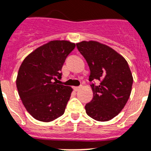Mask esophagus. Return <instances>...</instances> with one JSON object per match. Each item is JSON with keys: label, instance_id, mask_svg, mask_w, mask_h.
Listing matches in <instances>:
<instances>
[{"label": "esophagus", "instance_id": "1", "mask_svg": "<svg viewBox=\"0 0 151 151\" xmlns=\"http://www.w3.org/2000/svg\"><path fill=\"white\" fill-rule=\"evenodd\" d=\"M81 86H80V87H73V90H74V91H79V90L81 89Z\"/></svg>", "mask_w": 151, "mask_h": 151}]
</instances>
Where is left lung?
<instances>
[{
  "label": "left lung",
  "mask_w": 151,
  "mask_h": 151,
  "mask_svg": "<svg viewBox=\"0 0 151 151\" xmlns=\"http://www.w3.org/2000/svg\"><path fill=\"white\" fill-rule=\"evenodd\" d=\"M77 47L89 66V81L100 82L91 85L93 97L86 104V113L96 121L111 120L122 111L131 93L133 77L128 64L114 49L97 41H82Z\"/></svg>",
  "instance_id": "obj_1"
}]
</instances>
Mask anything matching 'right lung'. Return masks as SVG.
Returning <instances> with one entry per match:
<instances>
[{
    "label": "right lung",
    "instance_id": "1",
    "mask_svg": "<svg viewBox=\"0 0 151 151\" xmlns=\"http://www.w3.org/2000/svg\"><path fill=\"white\" fill-rule=\"evenodd\" d=\"M75 44L52 40L37 48L25 58L17 73V88L27 111L43 122H50L64 114L73 91L58 84L61 69Z\"/></svg>",
    "mask_w": 151,
    "mask_h": 151
}]
</instances>
